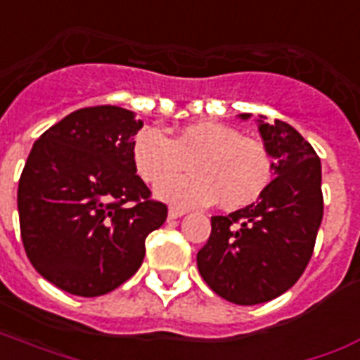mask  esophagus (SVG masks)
<instances>
[{
  "instance_id": "1",
  "label": "esophagus",
  "mask_w": 360,
  "mask_h": 360,
  "mask_svg": "<svg viewBox=\"0 0 360 360\" xmlns=\"http://www.w3.org/2000/svg\"><path fill=\"white\" fill-rule=\"evenodd\" d=\"M186 210H180V208H169V219H178L182 218Z\"/></svg>"
}]
</instances>
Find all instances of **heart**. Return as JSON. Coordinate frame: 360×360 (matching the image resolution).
Here are the masks:
<instances>
[{"instance_id":"heart-1","label":"heart","mask_w":360,"mask_h":360,"mask_svg":"<svg viewBox=\"0 0 360 360\" xmlns=\"http://www.w3.org/2000/svg\"><path fill=\"white\" fill-rule=\"evenodd\" d=\"M131 160L148 184L181 172L189 160L193 175L166 180L158 188L160 199L180 208L208 206L218 199L227 210L246 208L263 197L274 176L272 155L263 142L216 122L191 124L172 139L158 127H144L133 136Z\"/></svg>"}]
</instances>
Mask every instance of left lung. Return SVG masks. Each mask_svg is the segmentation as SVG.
I'll return each mask as SVG.
<instances>
[{
	"instance_id": "1",
	"label": "left lung",
	"mask_w": 360,
	"mask_h": 360,
	"mask_svg": "<svg viewBox=\"0 0 360 360\" xmlns=\"http://www.w3.org/2000/svg\"><path fill=\"white\" fill-rule=\"evenodd\" d=\"M242 120L250 114H240ZM259 133L274 158V180L253 205L212 216L197 253L202 280L221 299L253 306L280 297L310 263L323 219L321 161L291 125L261 116Z\"/></svg>"
}]
</instances>
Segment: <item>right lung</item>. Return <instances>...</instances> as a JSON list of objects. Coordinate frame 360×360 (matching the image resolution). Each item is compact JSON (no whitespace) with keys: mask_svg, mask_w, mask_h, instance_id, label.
<instances>
[{"mask_svg":"<svg viewBox=\"0 0 360 360\" xmlns=\"http://www.w3.org/2000/svg\"><path fill=\"white\" fill-rule=\"evenodd\" d=\"M135 112L75 110L39 136L18 182L24 250L44 280L79 297L110 293L142 264L144 240L167 219L136 174Z\"/></svg>","mask_w":360,"mask_h":360,"instance_id":"obj_1","label":"right lung"}]
</instances>
